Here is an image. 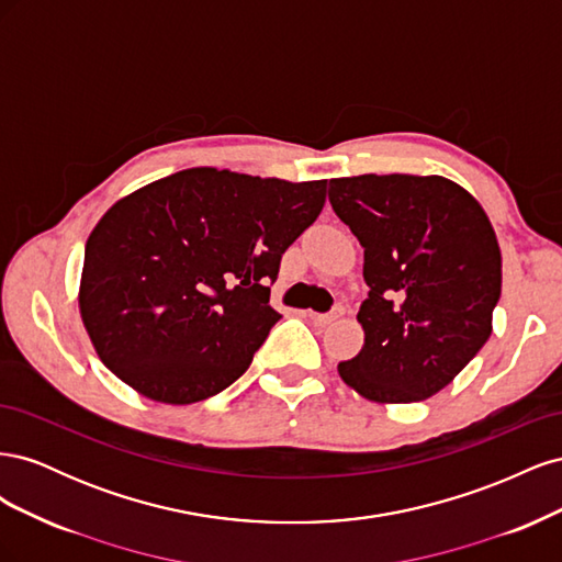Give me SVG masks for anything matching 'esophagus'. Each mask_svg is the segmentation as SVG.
I'll return each mask as SVG.
<instances>
[{"label":"esophagus","mask_w":562,"mask_h":562,"mask_svg":"<svg viewBox=\"0 0 562 562\" xmlns=\"http://www.w3.org/2000/svg\"><path fill=\"white\" fill-rule=\"evenodd\" d=\"M345 314V310L342 307H337V310H333L330 314H314V312H310L307 316L316 323V326H328V323H333V321H337L339 316Z\"/></svg>","instance_id":"34e87169"}]
</instances>
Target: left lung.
Returning <instances> with one entry per match:
<instances>
[{
	"label": "left lung",
	"mask_w": 562,
	"mask_h": 562,
	"mask_svg": "<svg viewBox=\"0 0 562 562\" xmlns=\"http://www.w3.org/2000/svg\"><path fill=\"white\" fill-rule=\"evenodd\" d=\"M333 211L363 246V347L337 366L375 403L427 401L487 342L502 252L483 206L443 176L330 180Z\"/></svg>",
	"instance_id": "obj_1"
}]
</instances>
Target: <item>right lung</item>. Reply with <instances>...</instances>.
I'll return each instance as SVG.
<instances>
[{"instance_id": "right-lung-1", "label": "right lung", "mask_w": 562, "mask_h": 562, "mask_svg": "<svg viewBox=\"0 0 562 562\" xmlns=\"http://www.w3.org/2000/svg\"><path fill=\"white\" fill-rule=\"evenodd\" d=\"M326 184L201 166L119 199L89 236L79 283L100 361L168 405L239 380L281 318L267 283L318 217Z\"/></svg>"}]
</instances>
